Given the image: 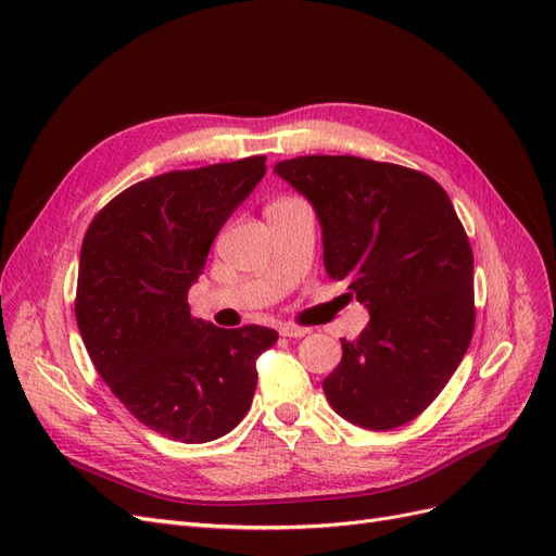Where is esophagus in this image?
Instances as JSON below:
<instances>
[{
  "instance_id": "obj_1",
  "label": "esophagus",
  "mask_w": 556,
  "mask_h": 556,
  "mask_svg": "<svg viewBox=\"0 0 556 556\" xmlns=\"http://www.w3.org/2000/svg\"><path fill=\"white\" fill-rule=\"evenodd\" d=\"M311 333V329L306 327H296V325H282L280 327V336H285V339H301V336Z\"/></svg>"
}]
</instances>
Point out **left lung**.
<instances>
[{"label":"left lung","mask_w":556,"mask_h":556,"mask_svg":"<svg viewBox=\"0 0 556 556\" xmlns=\"http://www.w3.org/2000/svg\"><path fill=\"white\" fill-rule=\"evenodd\" d=\"M323 227L325 268L368 308L325 378L331 408L371 431L410 422L441 394L473 339V250L447 192L422 172L352 155L274 169Z\"/></svg>","instance_id":"obj_1"}]
</instances>
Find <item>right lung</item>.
Returning a JSON list of instances; mask_svg holds the SVG:
<instances>
[{
  "label": "right lung",
  "mask_w": 556,
  "mask_h": 556,
  "mask_svg": "<svg viewBox=\"0 0 556 556\" xmlns=\"http://www.w3.org/2000/svg\"><path fill=\"white\" fill-rule=\"evenodd\" d=\"M266 157L169 172L131 185L94 215L80 248L76 323L123 406L166 439L208 443L245 417L268 327L220 329L188 292L217 231L266 174Z\"/></svg>",
  "instance_id": "1"
}]
</instances>
